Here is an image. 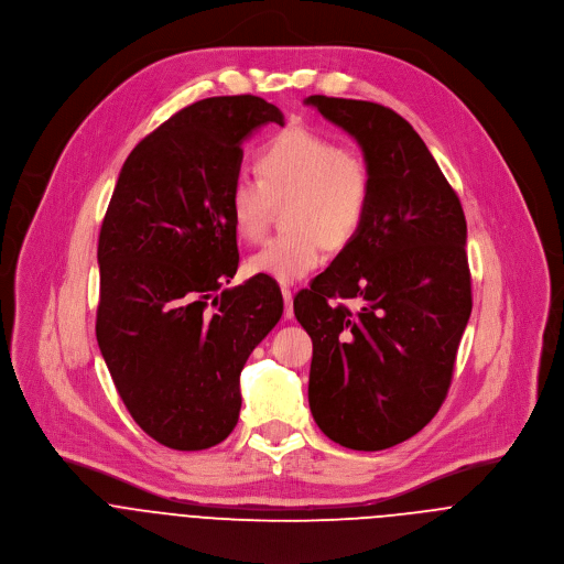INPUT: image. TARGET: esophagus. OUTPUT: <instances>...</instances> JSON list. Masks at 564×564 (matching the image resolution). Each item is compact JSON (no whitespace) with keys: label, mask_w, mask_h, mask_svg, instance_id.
Segmentation results:
<instances>
[{"label":"esophagus","mask_w":564,"mask_h":564,"mask_svg":"<svg viewBox=\"0 0 564 564\" xmlns=\"http://www.w3.org/2000/svg\"><path fill=\"white\" fill-rule=\"evenodd\" d=\"M281 294H283V301H285V318H292L294 316V307H292L294 294H292L290 288H281Z\"/></svg>","instance_id":"esophagus-1"}]
</instances>
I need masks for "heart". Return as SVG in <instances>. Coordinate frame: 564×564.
I'll return each instance as SVG.
<instances>
[{"mask_svg":"<svg viewBox=\"0 0 564 564\" xmlns=\"http://www.w3.org/2000/svg\"><path fill=\"white\" fill-rule=\"evenodd\" d=\"M257 173L239 175L226 197L237 237L259 241L281 204L288 230L250 257L254 274L279 283L307 276L321 265L323 246L345 248L367 217L373 186L367 160L323 133L281 131L259 153Z\"/></svg>","mask_w":564,"mask_h":564,"instance_id":"b5f03b06","label":"heart"}]
</instances>
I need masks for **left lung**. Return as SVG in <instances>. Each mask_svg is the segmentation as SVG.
I'll return each mask as SVG.
<instances>
[{"label": "left lung", "mask_w": 564, "mask_h": 564, "mask_svg": "<svg viewBox=\"0 0 564 564\" xmlns=\"http://www.w3.org/2000/svg\"><path fill=\"white\" fill-rule=\"evenodd\" d=\"M305 102L356 138L373 180L356 237L294 296L314 345L310 409L332 442L384 451L417 435L451 389L473 312L466 215L400 113L321 94Z\"/></svg>", "instance_id": "1"}]
</instances>
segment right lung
I'll return each instance as SVG.
<instances>
[{"label":"right lung","instance_id":"1","mask_svg":"<svg viewBox=\"0 0 564 564\" xmlns=\"http://www.w3.org/2000/svg\"><path fill=\"white\" fill-rule=\"evenodd\" d=\"M268 122L281 109L252 94L180 109L129 153L100 226L96 340L133 422L173 451L232 433L241 369L283 314L274 279L224 288L239 265L226 197Z\"/></svg>","mask_w":564,"mask_h":564}]
</instances>
